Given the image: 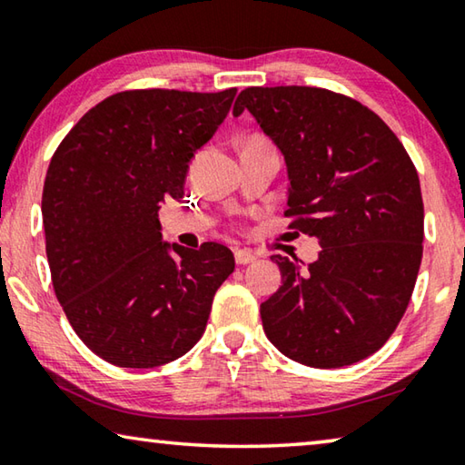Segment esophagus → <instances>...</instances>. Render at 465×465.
<instances>
[{
	"instance_id": "1",
	"label": "esophagus",
	"mask_w": 465,
	"mask_h": 465,
	"mask_svg": "<svg viewBox=\"0 0 465 465\" xmlns=\"http://www.w3.org/2000/svg\"><path fill=\"white\" fill-rule=\"evenodd\" d=\"M233 258H235V262H238V264H250V262L256 261V254H254V252H250V250L238 248L233 252Z\"/></svg>"
}]
</instances>
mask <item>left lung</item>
Listing matches in <instances>:
<instances>
[{
    "label": "left lung",
    "instance_id": "1",
    "mask_svg": "<svg viewBox=\"0 0 465 465\" xmlns=\"http://www.w3.org/2000/svg\"><path fill=\"white\" fill-rule=\"evenodd\" d=\"M287 163L291 227L316 238L318 261L272 256L282 285L261 305L262 328L297 363L338 369L380 351L411 302L422 261L416 168L373 110L342 94L277 85L240 92Z\"/></svg>",
    "mask_w": 465,
    "mask_h": 465
}]
</instances>
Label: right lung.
Instances as JSON below:
<instances>
[{"label": "right lung", "mask_w": 465, "mask_h": 465, "mask_svg": "<svg viewBox=\"0 0 465 465\" xmlns=\"http://www.w3.org/2000/svg\"><path fill=\"white\" fill-rule=\"evenodd\" d=\"M235 92H119L88 110L53 155L41 209L54 295L108 363L149 369L186 355L235 269L222 243L163 242L157 219L168 196H184L188 163Z\"/></svg>", "instance_id": "1"}]
</instances>
